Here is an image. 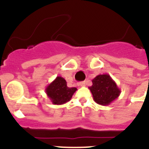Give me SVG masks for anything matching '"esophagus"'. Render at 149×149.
<instances>
[{"mask_svg": "<svg viewBox=\"0 0 149 149\" xmlns=\"http://www.w3.org/2000/svg\"><path fill=\"white\" fill-rule=\"evenodd\" d=\"M86 81H82V82H81L80 84H79V85L81 86H86Z\"/></svg>", "mask_w": 149, "mask_h": 149, "instance_id": "34e87169", "label": "esophagus"}]
</instances>
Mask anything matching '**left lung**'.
I'll use <instances>...</instances> for the list:
<instances>
[{"instance_id":"8db88e82","label":"left lung","mask_w":149,"mask_h":149,"mask_svg":"<svg viewBox=\"0 0 149 149\" xmlns=\"http://www.w3.org/2000/svg\"><path fill=\"white\" fill-rule=\"evenodd\" d=\"M92 81L93 86H89V89L94 101L98 104L110 105L120 95V89L107 74H98Z\"/></svg>"}]
</instances>
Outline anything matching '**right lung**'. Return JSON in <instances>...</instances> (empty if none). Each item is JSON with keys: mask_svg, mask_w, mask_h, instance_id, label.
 <instances>
[{"mask_svg": "<svg viewBox=\"0 0 149 149\" xmlns=\"http://www.w3.org/2000/svg\"><path fill=\"white\" fill-rule=\"evenodd\" d=\"M77 90L75 87H68L66 81L58 76L45 88V93L53 104L60 105L66 103L72 98Z\"/></svg>", "mask_w": 149, "mask_h": 149, "instance_id": "right-lung-1", "label": "right lung"}]
</instances>
